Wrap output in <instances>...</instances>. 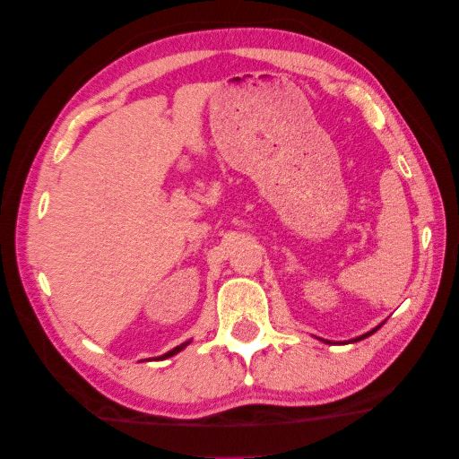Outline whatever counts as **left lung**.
<instances>
[{
    "mask_svg": "<svg viewBox=\"0 0 459 459\" xmlns=\"http://www.w3.org/2000/svg\"><path fill=\"white\" fill-rule=\"evenodd\" d=\"M377 328H379V326H377ZM377 328H373L371 333H367V334H363V336H359V339H355V341H363V339H367V336H371L373 333H377Z\"/></svg>",
    "mask_w": 459,
    "mask_h": 459,
    "instance_id": "obj_1",
    "label": "left lung"
}]
</instances>
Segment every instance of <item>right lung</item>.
<instances>
[{
    "label": "right lung",
    "mask_w": 459,
    "mask_h": 459,
    "mask_svg": "<svg viewBox=\"0 0 459 459\" xmlns=\"http://www.w3.org/2000/svg\"><path fill=\"white\" fill-rule=\"evenodd\" d=\"M187 344H189V342H183V344H179V347H175L173 351H169V352H167V355H163V359H167V357H173V355H177V352H179L181 349H185V347H187Z\"/></svg>",
    "instance_id": "obj_1"
}]
</instances>
